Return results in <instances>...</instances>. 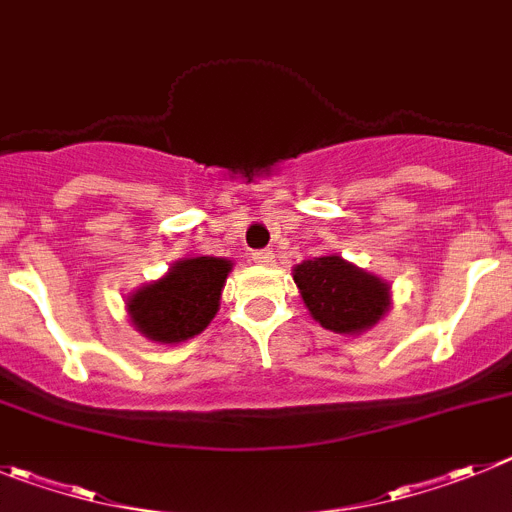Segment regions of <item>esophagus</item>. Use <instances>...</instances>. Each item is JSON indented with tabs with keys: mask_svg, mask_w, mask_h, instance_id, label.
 I'll list each match as a JSON object with an SVG mask.
<instances>
[{
	"mask_svg": "<svg viewBox=\"0 0 512 512\" xmlns=\"http://www.w3.org/2000/svg\"><path fill=\"white\" fill-rule=\"evenodd\" d=\"M252 260L257 262V265H273L275 262V255H273V250H257V252H252Z\"/></svg>",
	"mask_w": 512,
	"mask_h": 512,
	"instance_id": "1",
	"label": "esophagus"
}]
</instances>
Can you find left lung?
<instances>
[{"label": "left lung", "mask_w": 512, "mask_h": 512, "mask_svg": "<svg viewBox=\"0 0 512 512\" xmlns=\"http://www.w3.org/2000/svg\"><path fill=\"white\" fill-rule=\"evenodd\" d=\"M303 303L313 321L344 336L375 329L390 311V283L339 255H321L293 267Z\"/></svg>", "instance_id": "obj_1"}]
</instances>
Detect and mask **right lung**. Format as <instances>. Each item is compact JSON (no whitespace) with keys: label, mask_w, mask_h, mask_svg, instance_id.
Instances as JSON below:
<instances>
[{"label":"right lung","mask_w":512,"mask_h":512,"mask_svg":"<svg viewBox=\"0 0 512 512\" xmlns=\"http://www.w3.org/2000/svg\"><path fill=\"white\" fill-rule=\"evenodd\" d=\"M234 262L227 257L188 255L168 267L163 278L132 290L124 311L132 326L158 344H181L211 324Z\"/></svg>","instance_id":"1"}]
</instances>
